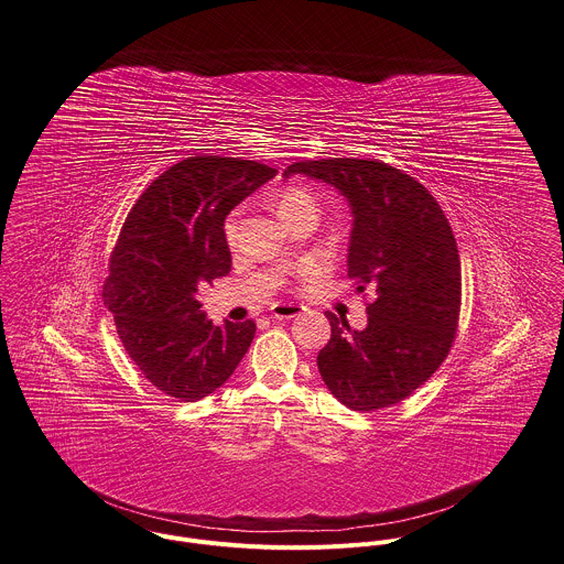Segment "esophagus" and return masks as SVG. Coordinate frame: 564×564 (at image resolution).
Listing matches in <instances>:
<instances>
[{
    "mask_svg": "<svg viewBox=\"0 0 564 564\" xmlns=\"http://www.w3.org/2000/svg\"><path fill=\"white\" fill-rule=\"evenodd\" d=\"M270 312H272V316H274L276 321H292V318L303 316V314H305V307L292 305V303H276V305L270 307Z\"/></svg>",
    "mask_w": 564,
    "mask_h": 564,
    "instance_id": "1",
    "label": "esophagus"
}]
</instances>
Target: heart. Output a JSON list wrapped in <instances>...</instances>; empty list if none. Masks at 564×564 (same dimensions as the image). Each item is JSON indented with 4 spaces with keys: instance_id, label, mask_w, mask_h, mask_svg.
<instances>
[{
    "instance_id": "heart-1",
    "label": "heart",
    "mask_w": 564,
    "mask_h": 564,
    "mask_svg": "<svg viewBox=\"0 0 564 564\" xmlns=\"http://www.w3.org/2000/svg\"><path fill=\"white\" fill-rule=\"evenodd\" d=\"M274 207L279 212V216L290 225L294 218H299L301 214H307V212H316L318 214V205H316V198L310 189L301 187V185H288L283 187L276 196H274ZM237 237H239V214H230L225 220V239L226 243L230 248H235L237 243ZM321 272V265L318 261H305L301 263L296 270H294V276L299 283H307L312 279H316Z\"/></svg>"
}]
</instances>
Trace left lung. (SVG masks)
Listing matches in <instances>:
<instances>
[{"label": "left lung", "mask_w": 564, "mask_h": 564, "mask_svg": "<svg viewBox=\"0 0 564 564\" xmlns=\"http://www.w3.org/2000/svg\"><path fill=\"white\" fill-rule=\"evenodd\" d=\"M339 189L352 207L348 279L370 288L368 327L350 332L327 314L332 338L318 370L350 410L375 412L405 401L445 361L462 305V268L449 220L414 176L379 159L292 163Z\"/></svg>", "instance_id": "left-lung-1"}]
</instances>
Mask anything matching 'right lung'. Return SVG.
I'll return each instance as SVG.
<instances>
[{
    "instance_id": "obj_1",
    "label": "right lung",
    "mask_w": 564,
    "mask_h": 564,
    "mask_svg": "<svg viewBox=\"0 0 564 564\" xmlns=\"http://www.w3.org/2000/svg\"><path fill=\"white\" fill-rule=\"evenodd\" d=\"M274 174L257 161L183 159L150 183L119 230L102 299L128 357L172 399L212 394L254 338L252 321H207L198 290L230 272L226 216Z\"/></svg>"
}]
</instances>
